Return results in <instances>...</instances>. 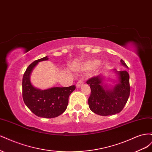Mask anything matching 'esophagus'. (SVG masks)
Instances as JSON below:
<instances>
[{
    "label": "esophagus",
    "mask_w": 152,
    "mask_h": 152,
    "mask_svg": "<svg viewBox=\"0 0 152 152\" xmlns=\"http://www.w3.org/2000/svg\"><path fill=\"white\" fill-rule=\"evenodd\" d=\"M82 84H83V81H82V80H79V81L77 83L76 86H77V88H79V87H80L82 86Z\"/></svg>",
    "instance_id": "esophagus-1"
}]
</instances>
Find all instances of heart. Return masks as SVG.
<instances>
[{
	"instance_id": "obj_1",
	"label": "heart",
	"mask_w": 152,
	"mask_h": 152,
	"mask_svg": "<svg viewBox=\"0 0 152 152\" xmlns=\"http://www.w3.org/2000/svg\"><path fill=\"white\" fill-rule=\"evenodd\" d=\"M99 65V61H90L87 63H85L83 65H82V69L86 71H90L93 70L96 68H98Z\"/></svg>"
}]
</instances>
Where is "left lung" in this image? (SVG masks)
Here are the masks:
<instances>
[{"instance_id":"1","label":"left lung","mask_w":152,"mask_h":152,"mask_svg":"<svg viewBox=\"0 0 152 152\" xmlns=\"http://www.w3.org/2000/svg\"><path fill=\"white\" fill-rule=\"evenodd\" d=\"M121 65L128 68L122 59ZM117 79L113 86L105 83L103 73L91 78L87 81L91 93L88 99L89 108L92 112L102 116L112 115L121 112L127 102L130 94L129 75L126 70L117 71L113 69Z\"/></svg>"}]
</instances>
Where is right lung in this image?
<instances>
[{
    "instance_id": "add662e5",
    "label": "right lung",
    "mask_w": 152,
    "mask_h": 152,
    "mask_svg": "<svg viewBox=\"0 0 152 152\" xmlns=\"http://www.w3.org/2000/svg\"><path fill=\"white\" fill-rule=\"evenodd\" d=\"M48 59L47 56L30 64L23 77L22 88L23 98L26 107L37 116L50 118L58 117L65 111L69 96L75 89V86L54 87L45 90L34 86L30 80L32 71L39 62Z\"/></svg>"
}]
</instances>
